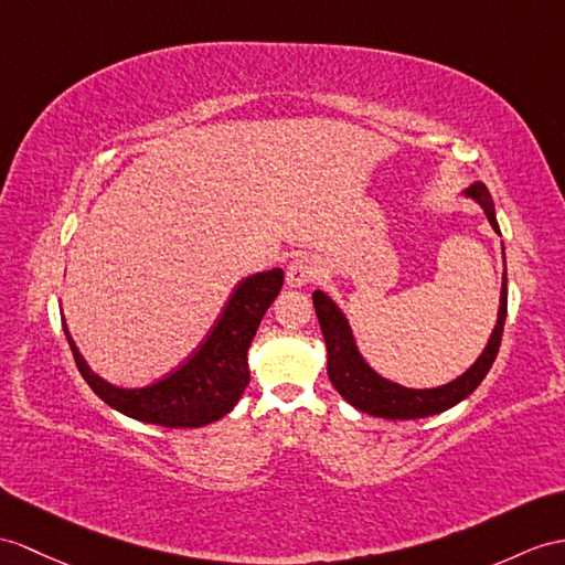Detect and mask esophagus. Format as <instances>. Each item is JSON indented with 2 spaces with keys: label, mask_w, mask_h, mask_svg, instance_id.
Here are the masks:
<instances>
[{
  "label": "esophagus",
  "mask_w": 565,
  "mask_h": 565,
  "mask_svg": "<svg viewBox=\"0 0 565 565\" xmlns=\"http://www.w3.org/2000/svg\"><path fill=\"white\" fill-rule=\"evenodd\" d=\"M285 278H287V285H290V287H305L311 280L319 278V266H316L313 258L299 256V258L292 260L290 266H287Z\"/></svg>",
  "instance_id": "1"
}]
</instances>
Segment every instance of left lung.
<instances>
[{
    "instance_id": "obj_1",
    "label": "left lung",
    "mask_w": 565,
    "mask_h": 565,
    "mask_svg": "<svg viewBox=\"0 0 565 565\" xmlns=\"http://www.w3.org/2000/svg\"><path fill=\"white\" fill-rule=\"evenodd\" d=\"M467 194L481 203V209H484L491 227L497 230V235H501L489 189L481 182H477L467 189ZM313 309H316V316H319L321 333L326 338L328 379L335 386V391L345 397L352 407L366 412V415L383 417V419H419V417L438 415V412L458 405L489 374L503 338V326H505V313H508V280L503 275L499 321H497V328H493L487 350L481 352L479 360L467 369L460 379L431 391L403 388L397 386V383H391L386 379H381L379 374H374L354 348L345 316H342L333 301L319 290L313 292Z\"/></svg>"
}]
</instances>
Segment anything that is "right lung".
Masks as SVG:
<instances>
[{
    "label": "right lung",
    "mask_w": 565,
    "mask_h": 565,
    "mask_svg": "<svg viewBox=\"0 0 565 565\" xmlns=\"http://www.w3.org/2000/svg\"><path fill=\"white\" fill-rule=\"evenodd\" d=\"M282 287V270L273 268L244 278L225 305L213 330L189 360L146 388H115L95 376L68 338L74 362L93 393L109 407L127 417L148 424L170 426V429H194L205 426L237 405L244 388L249 386V352L260 319L278 297Z\"/></svg>",
    "instance_id": "right-lung-1"
}]
</instances>
